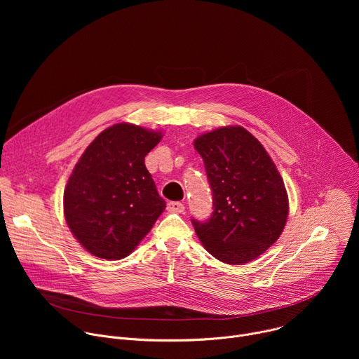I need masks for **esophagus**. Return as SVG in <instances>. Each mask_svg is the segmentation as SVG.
<instances>
[{"label":"esophagus","instance_id":"obj_1","mask_svg":"<svg viewBox=\"0 0 359 359\" xmlns=\"http://www.w3.org/2000/svg\"><path fill=\"white\" fill-rule=\"evenodd\" d=\"M168 210L172 213H183L184 212V204L180 201H169L168 203Z\"/></svg>","mask_w":359,"mask_h":359}]
</instances>
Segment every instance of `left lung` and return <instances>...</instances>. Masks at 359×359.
<instances>
[{
	"label": "left lung",
	"mask_w": 359,
	"mask_h": 359,
	"mask_svg": "<svg viewBox=\"0 0 359 359\" xmlns=\"http://www.w3.org/2000/svg\"><path fill=\"white\" fill-rule=\"evenodd\" d=\"M194 149L212 187L209 220L191 219L196 234L213 257L240 266L273 245L288 217V196L267 150L241 126L200 135Z\"/></svg>",
	"instance_id": "1"
}]
</instances>
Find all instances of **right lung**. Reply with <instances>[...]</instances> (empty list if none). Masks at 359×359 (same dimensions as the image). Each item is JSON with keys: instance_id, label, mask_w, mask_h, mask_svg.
<instances>
[{"instance_id": "right-lung-1", "label": "right lung", "mask_w": 359, "mask_h": 359, "mask_svg": "<svg viewBox=\"0 0 359 359\" xmlns=\"http://www.w3.org/2000/svg\"><path fill=\"white\" fill-rule=\"evenodd\" d=\"M162 132L116 123L100 132L75 165L64 215L74 237L95 257L129 255L166 209L144 156Z\"/></svg>"}]
</instances>
